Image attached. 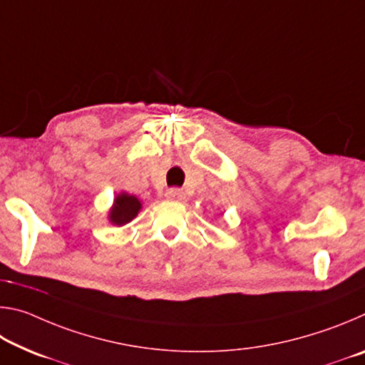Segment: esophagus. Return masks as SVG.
<instances>
[{"label": "esophagus", "mask_w": 365, "mask_h": 365, "mask_svg": "<svg viewBox=\"0 0 365 365\" xmlns=\"http://www.w3.org/2000/svg\"><path fill=\"white\" fill-rule=\"evenodd\" d=\"M165 197H168V200H174V201H183L185 193L180 188H169L168 191H165Z\"/></svg>", "instance_id": "obj_1"}]
</instances>
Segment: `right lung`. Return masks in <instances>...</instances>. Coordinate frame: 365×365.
<instances>
[{"mask_svg": "<svg viewBox=\"0 0 365 365\" xmlns=\"http://www.w3.org/2000/svg\"><path fill=\"white\" fill-rule=\"evenodd\" d=\"M141 209V202L138 197L132 195L122 193L114 200V206L109 212V219L115 225H123L130 222Z\"/></svg>", "mask_w": 365, "mask_h": 365, "instance_id": "add662e5", "label": "right lung"}]
</instances>
